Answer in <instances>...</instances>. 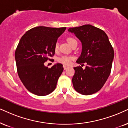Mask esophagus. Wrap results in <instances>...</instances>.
<instances>
[{"instance_id":"obj_1","label":"esophagus","mask_w":128,"mask_h":128,"mask_svg":"<svg viewBox=\"0 0 128 128\" xmlns=\"http://www.w3.org/2000/svg\"><path fill=\"white\" fill-rule=\"evenodd\" d=\"M68 66H66V65H64V70H66V69H67L68 68Z\"/></svg>"}]
</instances>
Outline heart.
Instances as JSON below:
<instances>
[{"instance_id": "1", "label": "heart", "mask_w": 128, "mask_h": 128, "mask_svg": "<svg viewBox=\"0 0 128 128\" xmlns=\"http://www.w3.org/2000/svg\"><path fill=\"white\" fill-rule=\"evenodd\" d=\"M68 42L70 45H71L72 43L75 41H76L75 39L73 38H68ZM58 47H59V46H58V43H56V44L54 46V50L55 51H57L58 49ZM74 59V58L72 56H62L61 57H60L59 58H58V61L59 62V63L60 64H64V65H69L71 63L72 60Z\"/></svg>"}]
</instances>
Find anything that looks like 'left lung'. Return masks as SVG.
I'll list each match as a JSON object with an SVG mask.
<instances>
[{"instance_id": "1", "label": "left lung", "mask_w": 128, "mask_h": 128, "mask_svg": "<svg viewBox=\"0 0 128 128\" xmlns=\"http://www.w3.org/2000/svg\"><path fill=\"white\" fill-rule=\"evenodd\" d=\"M82 43L81 54L77 59L78 64L86 63V69L74 68L72 78L74 89L82 95H91L103 86L111 72L114 50L104 31L87 24L70 28Z\"/></svg>"}]
</instances>
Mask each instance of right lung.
<instances>
[{
  "mask_svg": "<svg viewBox=\"0 0 128 128\" xmlns=\"http://www.w3.org/2000/svg\"><path fill=\"white\" fill-rule=\"evenodd\" d=\"M66 27L40 26L24 34L15 50L17 72L20 81L30 92L44 96L53 92L64 68L61 64L51 68L44 62L54 54V46Z\"/></svg>",
  "mask_w": 128,
  "mask_h": 128,
  "instance_id": "add662e5",
  "label": "right lung"
}]
</instances>
